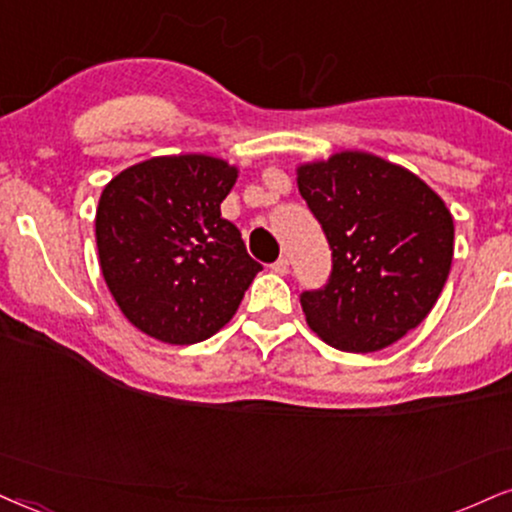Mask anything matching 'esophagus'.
Listing matches in <instances>:
<instances>
[{
    "label": "esophagus",
    "mask_w": 512,
    "mask_h": 512,
    "mask_svg": "<svg viewBox=\"0 0 512 512\" xmlns=\"http://www.w3.org/2000/svg\"><path fill=\"white\" fill-rule=\"evenodd\" d=\"M288 267H290L288 257H278V260H276L274 264H271V271H274V274L286 276V274H288Z\"/></svg>",
    "instance_id": "34e87169"
}]
</instances>
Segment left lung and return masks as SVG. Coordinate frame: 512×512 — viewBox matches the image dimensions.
<instances>
[{
  "label": "left lung",
  "instance_id": "obj_1",
  "mask_svg": "<svg viewBox=\"0 0 512 512\" xmlns=\"http://www.w3.org/2000/svg\"><path fill=\"white\" fill-rule=\"evenodd\" d=\"M331 245L326 286L302 290L309 328L342 352H378L413 331L442 293L454 219L425 181L378 155L345 151L297 170Z\"/></svg>",
  "mask_w": 512,
  "mask_h": 512
}]
</instances>
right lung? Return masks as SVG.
Returning <instances> with one entry per match:
<instances>
[{
  "mask_svg": "<svg viewBox=\"0 0 512 512\" xmlns=\"http://www.w3.org/2000/svg\"><path fill=\"white\" fill-rule=\"evenodd\" d=\"M236 177V167L210 155H165L127 167L103 189V278L127 321L151 338L208 340L262 271L219 210Z\"/></svg>",
  "mask_w": 512,
  "mask_h": 512,
  "instance_id": "obj_1",
  "label": "right lung"
}]
</instances>
